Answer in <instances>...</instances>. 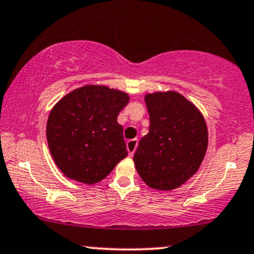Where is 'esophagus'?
I'll return each instance as SVG.
<instances>
[{"label": "esophagus", "mask_w": 254, "mask_h": 254, "mask_svg": "<svg viewBox=\"0 0 254 254\" xmlns=\"http://www.w3.org/2000/svg\"><path fill=\"white\" fill-rule=\"evenodd\" d=\"M137 144H138V139H136V138L127 140V152H129V156H133L134 151H136Z\"/></svg>", "instance_id": "esophagus-1"}]
</instances>
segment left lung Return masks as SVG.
<instances>
[{"instance_id": "1", "label": "left lung", "mask_w": 254, "mask_h": 254, "mask_svg": "<svg viewBox=\"0 0 254 254\" xmlns=\"http://www.w3.org/2000/svg\"><path fill=\"white\" fill-rule=\"evenodd\" d=\"M149 133L139 140L133 162L140 178L155 190L177 189L197 172L207 149L204 117L176 91L145 96Z\"/></svg>"}]
</instances>
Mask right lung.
<instances>
[{"label": "right lung", "instance_id": "right-lung-1", "mask_svg": "<svg viewBox=\"0 0 254 254\" xmlns=\"http://www.w3.org/2000/svg\"><path fill=\"white\" fill-rule=\"evenodd\" d=\"M129 96L104 85L70 92L51 110L47 139L56 165L68 178L84 184L101 182L127 156L118 114Z\"/></svg>", "mask_w": 254, "mask_h": 254}]
</instances>
